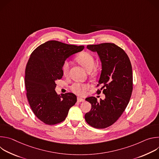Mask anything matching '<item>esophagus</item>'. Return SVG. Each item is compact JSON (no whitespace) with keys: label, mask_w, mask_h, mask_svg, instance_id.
I'll list each match as a JSON object with an SVG mask.
<instances>
[{"label":"esophagus","mask_w":159,"mask_h":159,"mask_svg":"<svg viewBox=\"0 0 159 159\" xmlns=\"http://www.w3.org/2000/svg\"><path fill=\"white\" fill-rule=\"evenodd\" d=\"M77 102H84V99H82V98H77Z\"/></svg>","instance_id":"obj_1"}]
</instances>
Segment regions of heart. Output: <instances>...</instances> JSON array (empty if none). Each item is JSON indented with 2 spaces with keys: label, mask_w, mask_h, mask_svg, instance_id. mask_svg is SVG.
<instances>
[{
  "label": "heart",
  "mask_w": 159,
  "mask_h": 159,
  "mask_svg": "<svg viewBox=\"0 0 159 159\" xmlns=\"http://www.w3.org/2000/svg\"><path fill=\"white\" fill-rule=\"evenodd\" d=\"M76 61L80 64L85 69L90 71L91 70L95 64V59L94 56L87 52H83L79 53L75 58ZM70 62L69 60H65L62 65V72L63 75H67L69 72ZM96 70L93 69V74H95ZM90 88V85L88 84H81V83H74L71 86V89L75 94L84 96Z\"/></svg>",
  "instance_id": "1"
}]
</instances>
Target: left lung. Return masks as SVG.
Returning a JSON list of instances; mask_svg holds the SVG:
<instances>
[{"instance_id":"obj_1","label":"left lung","mask_w":159,"mask_h":159,"mask_svg":"<svg viewBox=\"0 0 159 159\" xmlns=\"http://www.w3.org/2000/svg\"><path fill=\"white\" fill-rule=\"evenodd\" d=\"M87 49L97 52L102 63L97 90H101L105 99L98 102L95 97L85 100L92 105L85 115L86 122L95 128H105L114 124L121 116L129 101L133 90L132 67L125 52L114 43L90 44Z\"/></svg>"}]
</instances>
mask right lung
<instances>
[{"instance_id": "1", "label": "right lung", "mask_w": 159, "mask_h": 159, "mask_svg": "<svg viewBox=\"0 0 159 159\" xmlns=\"http://www.w3.org/2000/svg\"><path fill=\"white\" fill-rule=\"evenodd\" d=\"M84 48L52 40L41 44L31 54L25 70L26 96L34 115L44 123L53 125L62 122L77 102L73 93L58 95L55 81L63 77L65 60Z\"/></svg>"}]
</instances>
